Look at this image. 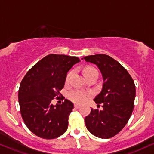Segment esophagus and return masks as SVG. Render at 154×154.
I'll return each instance as SVG.
<instances>
[{
	"label": "esophagus",
	"instance_id": "34e87169",
	"mask_svg": "<svg viewBox=\"0 0 154 154\" xmlns=\"http://www.w3.org/2000/svg\"><path fill=\"white\" fill-rule=\"evenodd\" d=\"M75 107L76 109H78V108H79V107H80V105H78V104H75Z\"/></svg>",
	"mask_w": 154,
	"mask_h": 154
}]
</instances>
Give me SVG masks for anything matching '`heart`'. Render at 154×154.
Segmentation results:
<instances>
[{
	"label": "heart",
	"mask_w": 154,
	"mask_h": 154,
	"mask_svg": "<svg viewBox=\"0 0 154 154\" xmlns=\"http://www.w3.org/2000/svg\"><path fill=\"white\" fill-rule=\"evenodd\" d=\"M94 73L98 74L97 71L95 69V68L86 67L84 69V75L85 76V77H86L87 76L92 75V74H94ZM71 75H72V72H69V73L68 74L67 77H66V81L69 80ZM89 97H90V95H89L88 93L79 90H72V91H70L69 92V94H68V97H69V99L71 100L72 101L75 102V103H84V102L88 100Z\"/></svg>",
	"instance_id": "heart-1"
}]
</instances>
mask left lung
I'll use <instances>...</instances> for the list:
<instances>
[{"label": "left lung", "mask_w": 154, "mask_h": 154, "mask_svg": "<svg viewBox=\"0 0 154 154\" xmlns=\"http://www.w3.org/2000/svg\"><path fill=\"white\" fill-rule=\"evenodd\" d=\"M82 59L95 64L103 79L101 92L94 99L96 104H102L103 110L91 109L85 118L87 129L98 138H112L125 127L132 114L134 81L119 62L107 55L99 54Z\"/></svg>", "instance_id": "8db88e82"}]
</instances>
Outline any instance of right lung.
Returning a JSON list of instances; mask_svg holds the SVG:
<instances>
[{
	"label": "right lung",
	"instance_id": "right-lung-1",
	"mask_svg": "<svg viewBox=\"0 0 154 154\" xmlns=\"http://www.w3.org/2000/svg\"><path fill=\"white\" fill-rule=\"evenodd\" d=\"M79 62L78 57L51 54L24 76L18 90V103L24 123L36 136L53 139L67 129L73 103L65 99L62 104L54 105L51 100L64 88L67 72Z\"/></svg>",
	"mask_w": 154,
	"mask_h": 154
}]
</instances>
